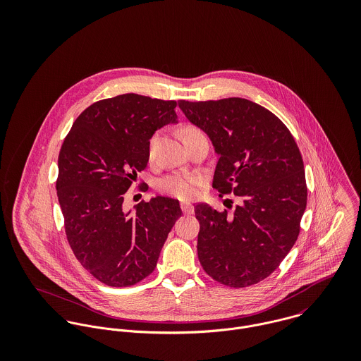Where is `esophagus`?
I'll return each mask as SVG.
<instances>
[{
  "label": "esophagus",
  "instance_id": "1",
  "mask_svg": "<svg viewBox=\"0 0 361 361\" xmlns=\"http://www.w3.org/2000/svg\"><path fill=\"white\" fill-rule=\"evenodd\" d=\"M180 208H182V212L185 215H192L195 212V207L192 206V204H188V203L180 204Z\"/></svg>",
  "mask_w": 361,
  "mask_h": 361
}]
</instances>
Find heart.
I'll use <instances>...</instances> for the list:
<instances>
[{
	"label": "heart",
	"mask_w": 361,
	"mask_h": 361,
	"mask_svg": "<svg viewBox=\"0 0 361 361\" xmlns=\"http://www.w3.org/2000/svg\"><path fill=\"white\" fill-rule=\"evenodd\" d=\"M202 133L199 129L193 128V126H186L183 129V139L185 137H190L195 135ZM155 137L152 139L150 142V147H149V155L153 157L154 152ZM200 183V179L197 176H192V175H183V173H173L169 176L162 178L157 188L159 192L166 193L169 196L178 197L180 200H190L196 196L197 193V186Z\"/></svg>",
	"instance_id": "obj_1"
}]
</instances>
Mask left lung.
I'll list each match as a JSON object with an SVG mask.
<instances>
[{
  "label": "left lung",
  "mask_w": 361,
  "mask_h": 361,
  "mask_svg": "<svg viewBox=\"0 0 361 361\" xmlns=\"http://www.w3.org/2000/svg\"><path fill=\"white\" fill-rule=\"evenodd\" d=\"M178 105L218 155L212 188L242 197L231 215L208 204L195 207L200 264L222 285L258 283L279 267L299 236L307 204L299 147L278 116L250 100Z\"/></svg>",
  "instance_id": "obj_1"
}]
</instances>
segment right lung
<instances>
[{"label":"right lung","mask_w":361,"mask_h":361,"mask_svg":"<svg viewBox=\"0 0 361 361\" xmlns=\"http://www.w3.org/2000/svg\"><path fill=\"white\" fill-rule=\"evenodd\" d=\"M176 102L135 93L86 108L58 157L56 196L73 255L100 282L130 286L154 271L182 215L178 200L155 196L135 211L123 196L149 162L155 130L178 123Z\"/></svg>","instance_id":"1"}]
</instances>
